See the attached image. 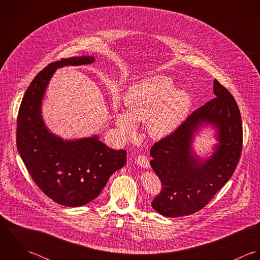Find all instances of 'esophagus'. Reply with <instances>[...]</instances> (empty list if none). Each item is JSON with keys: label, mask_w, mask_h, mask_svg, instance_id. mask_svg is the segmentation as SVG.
I'll use <instances>...</instances> for the list:
<instances>
[{"label": "esophagus", "mask_w": 260, "mask_h": 260, "mask_svg": "<svg viewBox=\"0 0 260 260\" xmlns=\"http://www.w3.org/2000/svg\"><path fill=\"white\" fill-rule=\"evenodd\" d=\"M136 162L138 166L144 168V169H149L150 168V160L145 156H137L136 158Z\"/></svg>", "instance_id": "1"}]
</instances>
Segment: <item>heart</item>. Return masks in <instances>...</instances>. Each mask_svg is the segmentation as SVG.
Returning a JSON list of instances; mask_svg holds the SVG:
<instances>
[{"label": "heart", "instance_id": "1", "mask_svg": "<svg viewBox=\"0 0 260 260\" xmlns=\"http://www.w3.org/2000/svg\"><path fill=\"white\" fill-rule=\"evenodd\" d=\"M124 104L126 111L117 112L115 122L126 139L137 135L136 122L148 123L154 139H162L175 132L187 116L192 98L185 89L175 88L174 81L156 75L138 81L129 87Z\"/></svg>", "mask_w": 260, "mask_h": 260}]
</instances>
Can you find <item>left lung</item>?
Segmentation results:
<instances>
[{
  "label": "left lung",
  "instance_id": "left-lung-1",
  "mask_svg": "<svg viewBox=\"0 0 260 260\" xmlns=\"http://www.w3.org/2000/svg\"><path fill=\"white\" fill-rule=\"evenodd\" d=\"M215 99L196 109L170 136L151 149V166L161 182L152 203L167 217H183L205 207L233 175L242 150V122L231 93L216 79ZM212 129V151L198 155L196 137Z\"/></svg>",
  "mask_w": 260,
  "mask_h": 260
}]
</instances>
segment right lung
I'll use <instances>...</instances> for the list:
<instances>
[{"label":"right lung","instance_id":"1","mask_svg":"<svg viewBox=\"0 0 260 260\" xmlns=\"http://www.w3.org/2000/svg\"><path fill=\"white\" fill-rule=\"evenodd\" d=\"M93 56L69 57L37 74L19 109L17 149L33 181L54 202L79 207L94 200L109 177L126 162L124 150L105 146L99 135L64 140L46 125L42 105L56 69L93 63Z\"/></svg>","mask_w":260,"mask_h":260}]
</instances>
